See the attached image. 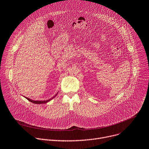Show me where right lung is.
<instances>
[{"instance_id": "obj_1", "label": "right lung", "mask_w": 149, "mask_h": 149, "mask_svg": "<svg viewBox=\"0 0 149 149\" xmlns=\"http://www.w3.org/2000/svg\"><path fill=\"white\" fill-rule=\"evenodd\" d=\"M57 94H58V93H57L53 97H52L51 98H50V99H49V100H43V101H39V100H31V99H30L29 98H27V97H25L26 99H27L29 101H30V102H33V103H34V104H45V103H47L48 102H49V101H50L51 100H52L54 98H55L56 96V95H57Z\"/></svg>"}]
</instances>
